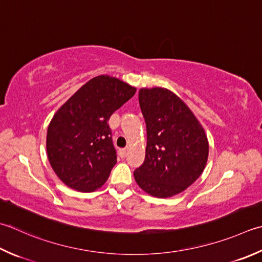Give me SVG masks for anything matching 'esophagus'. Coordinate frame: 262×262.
Listing matches in <instances>:
<instances>
[{
  "label": "esophagus",
  "instance_id": "esophagus-1",
  "mask_svg": "<svg viewBox=\"0 0 262 262\" xmlns=\"http://www.w3.org/2000/svg\"><path fill=\"white\" fill-rule=\"evenodd\" d=\"M119 156H120V158H126V156H127V150H120L119 151Z\"/></svg>",
  "mask_w": 262,
  "mask_h": 262
}]
</instances>
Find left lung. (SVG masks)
<instances>
[{"mask_svg":"<svg viewBox=\"0 0 262 262\" xmlns=\"http://www.w3.org/2000/svg\"><path fill=\"white\" fill-rule=\"evenodd\" d=\"M138 101L146 124L144 163L134 177L145 193L170 198L191 186L207 166L209 142L181 97L163 87L143 89Z\"/></svg>","mask_w":262,"mask_h":262,"instance_id":"8db88e82","label":"left lung"}]
</instances>
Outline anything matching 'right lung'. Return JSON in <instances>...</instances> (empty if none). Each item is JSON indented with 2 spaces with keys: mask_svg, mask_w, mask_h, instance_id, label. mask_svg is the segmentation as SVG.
<instances>
[{
  "mask_svg": "<svg viewBox=\"0 0 262 262\" xmlns=\"http://www.w3.org/2000/svg\"><path fill=\"white\" fill-rule=\"evenodd\" d=\"M136 87L116 77L90 79L50 121L46 151L55 175L67 186L93 192L109 178L117 156L107 120L134 96Z\"/></svg>",
  "mask_w": 262,
  "mask_h": 262,
  "instance_id": "obj_1",
  "label": "right lung"
}]
</instances>
